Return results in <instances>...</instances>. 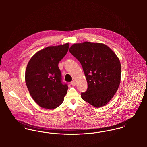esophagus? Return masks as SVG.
<instances>
[{
	"label": "esophagus",
	"mask_w": 147,
	"mask_h": 147,
	"mask_svg": "<svg viewBox=\"0 0 147 147\" xmlns=\"http://www.w3.org/2000/svg\"><path fill=\"white\" fill-rule=\"evenodd\" d=\"M71 84L72 85H73V86H75V85H76V82L74 80V81H72V82H71Z\"/></svg>",
	"instance_id": "esophagus-1"
}]
</instances>
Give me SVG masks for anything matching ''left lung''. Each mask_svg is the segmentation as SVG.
I'll list each match as a JSON object with an SVG mask.
<instances>
[{
	"label": "left lung",
	"mask_w": 147,
	"mask_h": 147,
	"mask_svg": "<svg viewBox=\"0 0 147 147\" xmlns=\"http://www.w3.org/2000/svg\"><path fill=\"white\" fill-rule=\"evenodd\" d=\"M69 51L81 63L87 81L83 100L97 107L107 104L121 82V63L115 54L104 44L89 42L74 44Z\"/></svg>",
	"instance_id": "8db88e82"
}]
</instances>
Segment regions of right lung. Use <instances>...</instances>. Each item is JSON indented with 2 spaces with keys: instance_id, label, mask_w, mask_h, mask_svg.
<instances>
[{
  "instance_id": "right-lung-1",
  "label": "right lung",
  "mask_w": 147,
  "mask_h": 147,
  "mask_svg": "<svg viewBox=\"0 0 147 147\" xmlns=\"http://www.w3.org/2000/svg\"><path fill=\"white\" fill-rule=\"evenodd\" d=\"M69 44L47 47L30 59L25 83L30 96L41 107L53 109L63 102L68 85L62 79L58 63L66 55Z\"/></svg>"
}]
</instances>
